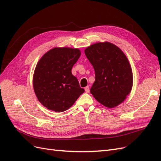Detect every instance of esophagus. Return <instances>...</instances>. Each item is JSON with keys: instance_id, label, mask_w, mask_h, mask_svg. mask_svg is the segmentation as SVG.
Listing matches in <instances>:
<instances>
[{"instance_id": "1", "label": "esophagus", "mask_w": 161, "mask_h": 161, "mask_svg": "<svg viewBox=\"0 0 161 161\" xmlns=\"http://www.w3.org/2000/svg\"><path fill=\"white\" fill-rule=\"evenodd\" d=\"M85 92H87V93H89V92H90L89 86H86V87H85Z\"/></svg>"}]
</instances>
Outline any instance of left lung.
Segmentation results:
<instances>
[{
	"label": "left lung",
	"instance_id": "8db88e82",
	"mask_svg": "<svg viewBox=\"0 0 161 161\" xmlns=\"http://www.w3.org/2000/svg\"><path fill=\"white\" fill-rule=\"evenodd\" d=\"M85 53L95 72L91 93L107 108H113L122 103L133 85L132 70L124 53L105 42L87 47Z\"/></svg>",
	"mask_w": 161,
	"mask_h": 161
}]
</instances>
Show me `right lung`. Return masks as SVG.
<instances>
[{"mask_svg": "<svg viewBox=\"0 0 161 161\" xmlns=\"http://www.w3.org/2000/svg\"><path fill=\"white\" fill-rule=\"evenodd\" d=\"M80 56L77 48L54 47L37 62L33 78V89L39 101L48 109L64 111L85 92L72 74V66Z\"/></svg>", "mask_w": 161, "mask_h": 161, "instance_id": "add662e5", "label": "right lung"}]
</instances>
